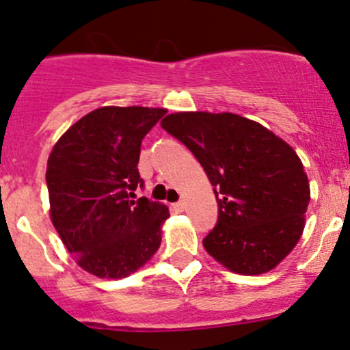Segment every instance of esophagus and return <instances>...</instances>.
Instances as JSON below:
<instances>
[{
	"label": "esophagus",
	"mask_w": 350,
	"mask_h": 350,
	"mask_svg": "<svg viewBox=\"0 0 350 350\" xmlns=\"http://www.w3.org/2000/svg\"><path fill=\"white\" fill-rule=\"evenodd\" d=\"M184 207H186V204H184V202H174V204L171 206V209L174 211V213H183Z\"/></svg>",
	"instance_id": "1"
}]
</instances>
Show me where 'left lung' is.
<instances>
[{"instance_id": "obj_1", "label": "left lung", "mask_w": 350, "mask_h": 350, "mask_svg": "<svg viewBox=\"0 0 350 350\" xmlns=\"http://www.w3.org/2000/svg\"><path fill=\"white\" fill-rule=\"evenodd\" d=\"M161 126L187 146L214 186L219 219L202 241L209 256L241 275L281 264L301 239L310 201L294 149L234 113L184 111L167 114Z\"/></svg>"}]
</instances>
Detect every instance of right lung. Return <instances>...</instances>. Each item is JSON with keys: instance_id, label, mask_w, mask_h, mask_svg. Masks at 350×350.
<instances>
[{"instance_id": "add662e5", "label": "right lung", "mask_w": 350, "mask_h": 350, "mask_svg": "<svg viewBox=\"0 0 350 350\" xmlns=\"http://www.w3.org/2000/svg\"><path fill=\"white\" fill-rule=\"evenodd\" d=\"M164 107L103 106L68 129L46 166L49 216L76 264L101 279H122L161 245L167 206L136 199L141 141Z\"/></svg>"}]
</instances>
